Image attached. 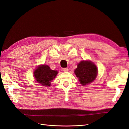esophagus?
Segmentation results:
<instances>
[{"mask_svg": "<svg viewBox=\"0 0 129 129\" xmlns=\"http://www.w3.org/2000/svg\"><path fill=\"white\" fill-rule=\"evenodd\" d=\"M62 71L64 72H67L68 71V69L67 68H62Z\"/></svg>", "mask_w": 129, "mask_h": 129, "instance_id": "obj_1", "label": "esophagus"}]
</instances>
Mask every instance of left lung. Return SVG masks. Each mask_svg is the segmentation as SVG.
I'll return each mask as SVG.
<instances>
[{
  "instance_id": "obj_1",
  "label": "left lung",
  "mask_w": 129,
  "mask_h": 129,
  "mask_svg": "<svg viewBox=\"0 0 129 129\" xmlns=\"http://www.w3.org/2000/svg\"><path fill=\"white\" fill-rule=\"evenodd\" d=\"M81 85H87L95 80L98 73L96 66L90 61H82L77 65L74 71Z\"/></svg>"
}]
</instances>
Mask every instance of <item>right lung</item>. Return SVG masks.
Wrapping results in <instances>:
<instances>
[{
    "instance_id": "right-lung-1",
    "label": "right lung",
    "mask_w": 129,
    "mask_h": 129,
    "mask_svg": "<svg viewBox=\"0 0 129 129\" xmlns=\"http://www.w3.org/2000/svg\"><path fill=\"white\" fill-rule=\"evenodd\" d=\"M57 73V71L51 70L48 65H40L34 71V76L38 83L43 86H50Z\"/></svg>"
}]
</instances>
